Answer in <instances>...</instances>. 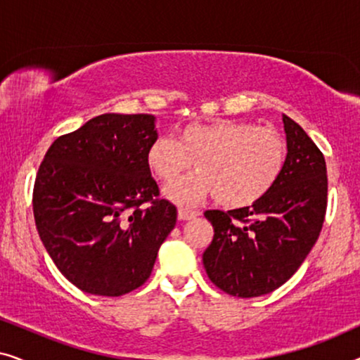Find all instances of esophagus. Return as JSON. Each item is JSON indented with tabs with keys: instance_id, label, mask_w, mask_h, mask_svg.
Wrapping results in <instances>:
<instances>
[{
	"instance_id": "1",
	"label": "esophagus",
	"mask_w": 360,
	"mask_h": 360,
	"mask_svg": "<svg viewBox=\"0 0 360 360\" xmlns=\"http://www.w3.org/2000/svg\"><path fill=\"white\" fill-rule=\"evenodd\" d=\"M196 216H200V211H191V210H185V208L179 210V219H181V221L195 219Z\"/></svg>"
}]
</instances>
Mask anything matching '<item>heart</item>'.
<instances>
[{
	"mask_svg": "<svg viewBox=\"0 0 360 360\" xmlns=\"http://www.w3.org/2000/svg\"><path fill=\"white\" fill-rule=\"evenodd\" d=\"M193 160L199 170L167 188L170 200L198 205L214 195L221 205L243 208L264 198L277 184L287 162V144L274 129L216 120L186 124L176 139L159 136L147 150V164L164 184H173Z\"/></svg>",
	"mask_w": 360,
	"mask_h": 360,
	"instance_id": "1",
	"label": "heart"
}]
</instances>
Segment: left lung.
<instances>
[{
    "instance_id": "1",
    "label": "left lung",
    "mask_w": 360,
    "mask_h": 360,
    "mask_svg": "<svg viewBox=\"0 0 360 360\" xmlns=\"http://www.w3.org/2000/svg\"><path fill=\"white\" fill-rule=\"evenodd\" d=\"M285 169L264 198L231 210H208L214 236L203 252L206 274L228 295H267L297 272L321 233L328 205L326 162L303 127L282 116Z\"/></svg>"
}]
</instances>
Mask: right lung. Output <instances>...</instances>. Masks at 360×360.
<instances>
[{
    "instance_id": "1",
    "label": "right lung",
    "mask_w": 360,
    "mask_h": 360,
    "mask_svg": "<svg viewBox=\"0 0 360 360\" xmlns=\"http://www.w3.org/2000/svg\"><path fill=\"white\" fill-rule=\"evenodd\" d=\"M152 115H106L49 147L36 184L34 219L53 264L82 292L121 297L150 277L176 208L159 198L147 150Z\"/></svg>"
}]
</instances>
